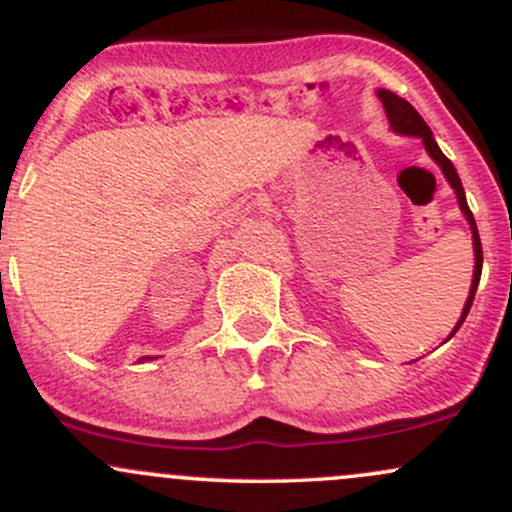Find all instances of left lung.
<instances>
[{
  "instance_id": "left-lung-1",
  "label": "left lung",
  "mask_w": 512,
  "mask_h": 512,
  "mask_svg": "<svg viewBox=\"0 0 512 512\" xmlns=\"http://www.w3.org/2000/svg\"><path fill=\"white\" fill-rule=\"evenodd\" d=\"M377 96H380L384 111H387V118H389V128H392L396 135H406V137H421L423 140V147H426V152L430 154V159H433L435 164L440 166V171L445 174L447 183L452 186V191L457 195V205L459 210H462L464 220L469 222V229H472V241H474V275H472V287H469V297L467 302H464V309H462V317L455 324V329H452L450 336L445 338V341H450L452 336L459 331V326L464 324V319H467L469 309H472V302H474V295H476V287H479V278H481V266H484V251H481V239H479V229H476V222H474V215L472 210H469L467 205V195H464V188H462V181H459L457 176V169L455 164L450 162V159L442 154V149L438 147V142L433 140V132L426 125V120L418 116L416 108L411 106L409 101L401 99V96H396L394 91L389 89H377Z\"/></svg>"
}]
</instances>
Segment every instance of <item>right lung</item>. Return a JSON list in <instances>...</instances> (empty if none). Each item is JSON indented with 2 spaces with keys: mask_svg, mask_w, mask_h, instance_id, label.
<instances>
[{
  "mask_svg": "<svg viewBox=\"0 0 512 512\" xmlns=\"http://www.w3.org/2000/svg\"><path fill=\"white\" fill-rule=\"evenodd\" d=\"M142 360V363H145V360H154V358H149V355H147V358H140Z\"/></svg>",
  "mask_w": 512,
  "mask_h": 512,
  "instance_id": "add662e5",
  "label": "right lung"
}]
</instances>
